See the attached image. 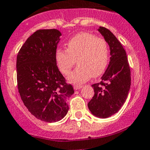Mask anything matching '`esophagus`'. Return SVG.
<instances>
[{
  "label": "esophagus",
  "instance_id": "obj_1",
  "mask_svg": "<svg viewBox=\"0 0 150 150\" xmlns=\"http://www.w3.org/2000/svg\"><path fill=\"white\" fill-rule=\"evenodd\" d=\"M83 87V85H74V89L75 90H78L80 89Z\"/></svg>",
  "mask_w": 150,
  "mask_h": 150
}]
</instances>
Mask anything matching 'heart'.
Wrapping results in <instances>:
<instances>
[{"instance_id": "1", "label": "heart", "mask_w": 150, "mask_h": 150, "mask_svg": "<svg viewBox=\"0 0 150 150\" xmlns=\"http://www.w3.org/2000/svg\"><path fill=\"white\" fill-rule=\"evenodd\" d=\"M55 57L58 68L64 75L70 73L77 61L79 66L68 80L81 83L105 72L109 62V46L104 39L92 33H80L69 40L67 49H58Z\"/></svg>"}]
</instances>
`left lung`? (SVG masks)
I'll list each match as a JSON object with an SVG mask.
<instances>
[{"label":"left lung","mask_w":150,"mask_h":150,"mask_svg":"<svg viewBox=\"0 0 150 150\" xmlns=\"http://www.w3.org/2000/svg\"><path fill=\"white\" fill-rule=\"evenodd\" d=\"M98 30L110 47V62L102 81L91 85L94 94L88 107L93 115L104 119L115 114L123 105L130 91L131 77L126 52L120 42L106 28L100 27Z\"/></svg>","instance_id":"obj_1"}]
</instances>
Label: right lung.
I'll list each match as a JSON object with an SVG mask.
<instances>
[{
	"label": "right lung",
	"mask_w": 150,
	"mask_h": 150,
	"mask_svg": "<svg viewBox=\"0 0 150 150\" xmlns=\"http://www.w3.org/2000/svg\"><path fill=\"white\" fill-rule=\"evenodd\" d=\"M61 36L56 29L36 30L17 56L20 97L32 115L46 122H56L67 115V100L74 93L56 64L55 55Z\"/></svg>",
	"instance_id": "1"
}]
</instances>
